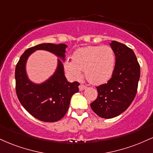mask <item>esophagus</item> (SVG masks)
<instances>
[{"mask_svg":"<svg viewBox=\"0 0 153 153\" xmlns=\"http://www.w3.org/2000/svg\"><path fill=\"white\" fill-rule=\"evenodd\" d=\"M86 86H85V85H82V84H80V85H79V90H80V91H83L84 89H85L86 88Z\"/></svg>","mask_w":153,"mask_h":153,"instance_id":"1","label":"esophagus"}]
</instances>
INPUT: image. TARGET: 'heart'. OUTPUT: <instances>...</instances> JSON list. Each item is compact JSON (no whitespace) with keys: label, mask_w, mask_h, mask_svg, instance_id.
Wrapping results in <instances>:
<instances>
[{"label":"heart","mask_w":153,"mask_h":153,"mask_svg":"<svg viewBox=\"0 0 153 153\" xmlns=\"http://www.w3.org/2000/svg\"><path fill=\"white\" fill-rule=\"evenodd\" d=\"M72 57L73 61H65L64 68L73 79L80 78L84 71L88 81L99 85L108 81L114 71L115 54L109 46L82 47L75 51Z\"/></svg>","instance_id":"1"}]
</instances>
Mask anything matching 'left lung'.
<instances>
[{
    "label": "left lung",
    "instance_id": "1",
    "mask_svg": "<svg viewBox=\"0 0 153 153\" xmlns=\"http://www.w3.org/2000/svg\"><path fill=\"white\" fill-rule=\"evenodd\" d=\"M116 57L114 71L106 83L96 87L98 97L91 103L99 117L111 119L130 106L137 91L140 67L134 52L124 44L112 41Z\"/></svg>",
    "mask_w": 153,
    "mask_h": 153
}]
</instances>
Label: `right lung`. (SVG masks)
<instances>
[{"label":"right lung","mask_w":153,"mask_h":153,"mask_svg":"<svg viewBox=\"0 0 153 153\" xmlns=\"http://www.w3.org/2000/svg\"><path fill=\"white\" fill-rule=\"evenodd\" d=\"M66 47L65 44H40L27 49L16 66L17 97L31 115L42 122H57L65 115L72 96L79 91L80 83L68 81L64 75L62 62L59 59L57 69L48 80L41 84L34 83L26 75V61L31 53L39 50L52 52L64 61Z\"/></svg>","instance_id":"right-lung-1"}]
</instances>
